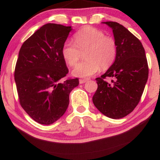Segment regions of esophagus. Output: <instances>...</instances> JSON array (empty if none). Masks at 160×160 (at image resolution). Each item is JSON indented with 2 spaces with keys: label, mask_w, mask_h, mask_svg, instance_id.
Returning <instances> with one entry per match:
<instances>
[{
  "label": "esophagus",
  "mask_w": 160,
  "mask_h": 160,
  "mask_svg": "<svg viewBox=\"0 0 160 160\" xmlns=\"http://www.w3.org/2000/svg\"><path fill=\"white\" fill-rule=\"evenodd\" d=\"M87 81H88V78H81V79H79V83L84 84V83H85Z\"/></svg>",
  "instance_id": "obj_1"
}]
</instances>
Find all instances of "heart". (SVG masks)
<instances>
[{"label":"heart","instance_id":"heart-1","mask_svg":"<svg viewBox=\"0 0 160 160\" xmlns=\"http://www.w3.org/2000/svg\"><path fill=\"white\" fill-rule=\"evenodd\" d=\"M75 43L66 41L62 48V55L70 66L76 65L82 52H85L84 62L72 70V75L79 78L92 76L101 69L109 68L116 60L117 46L114 38L105 36L102 31L93 27H85L74 34Z\"/></svg>","mask_w":160,"mask_h":160}]
</instances>
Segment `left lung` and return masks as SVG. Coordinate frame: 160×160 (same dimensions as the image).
<instances>
[{
	"label": "left lung",
	"instance_id": "1",
	"mask_svg": "<svg viewBox=\"0 0 160 160\" xmlns=\"http://www.w3.org/2000/svg\"><path fill=\"white\" fill-rule=\"evenodd\" d=\"M112 29L117 46L114 63L104 75L95 78L98 88L92 97L100 112L111 118H121L134 110L140 101L149 75L147 59L140 41L122 24L102 22ZM111 77L108 83L104 80Z\"/></svg>",
	"mask_w": 160,
	"mask_h": 160
}]
</instances>
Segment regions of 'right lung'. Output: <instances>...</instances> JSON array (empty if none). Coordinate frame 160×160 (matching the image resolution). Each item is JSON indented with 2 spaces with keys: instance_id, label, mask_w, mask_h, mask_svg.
Instances as JSON below:
<instances>
[{
  "instance_id": "obj_1",
  "label": "right lung",
  "mask_w": 160,
  "mask_h": 160,
  "mask_svg": "<svg viewBox=\"0 0 160 160\" xmlns=\"http://www.w3.org/2000/svg\"><path fill=\"white\" fill-rule=\"evenodd\" d=\"M72 30L71 26L46 24L20 49L14 70L20 104L40 124H52L65 114L69 94L79 84L77 78L61 82L68 73L62 48Z\"/></svg>"
}]
</instances>
